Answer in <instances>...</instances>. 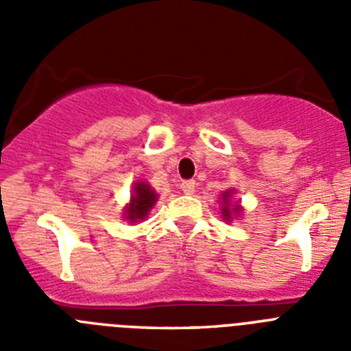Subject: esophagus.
Here are the masks:
<instances>
[{
	"mask_svg": "<svg viewBox=\"0 0 351 351\" xmlns=\"http://www.w3.org/2000/svg\"><path fill=\"white\" fill-rule=\"evenodd\" d=\"M181 190L184 195H193L195 193V181H182Z\"/></svg>",
	"mask_w": 351,
	"mask_h": 351,
	"instance_id": "34e87169",
	"label": "esophagus"
}]
</instances>
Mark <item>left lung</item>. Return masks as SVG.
I'll use <instances>...</instances> for the list:
<instances>
[{
	"label": "left lung",
	"instance_id": "8db88e82",
	"mask_svg": "<svg viewBox=\"0 0 351 351\" xmlns=\"http://www.w3.org/2000/svg\"><path fill=\"white\" fill-rule=\"evenodd\" d=\"M232 195H234V190H228V191H225V193H223V197H221V216L223 218L226 219V221H228V219H230L232 221V216H239V214H241V206H239V204H234V206H232Z\"/></svg>",
	"mask_w": 351,
	"mask_h": 351
}]
</instances>
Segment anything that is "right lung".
<instances>
[{
    "mask_svg": "<svg viewBox=\"0 0 351 351\" xmlns=\"http://www.w3.org/2000/svg\"><path fill=\"white\" fill-rule=\"evenodd\" d=\"M158 195L156 191L144 181L135 182L133 186V193H132V200L126 206L125 209V218L128 221H142L144 218H147L149 210L153 209V206L156 204Z\"/></svg>",
    "mask_w": 351,
    "mask_h": 351,
    "instance_id": "add662e5",
    "label": "right lung"
}]
</instances>
